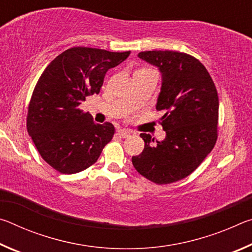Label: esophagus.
I'll return each mask as SVG.
<instances>
[{
	"mask_svg": "<svg viewBox=\"0 0 252 252\" xmlns=\"http://www.w3.org/2000/svg\"><path fill=\"white\" fill-rule=\"evenodd\" d=\"M117 132H118V134L121 136V138H127V136H130V134H131V132L126 129H119Z\"/></svg>",
	"mask_w": 252,
	"mask_h": 252,
	"instance_id": "obj_1",
	"label": "esophagus"
}]
</instances>
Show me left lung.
<instances>
[{
    "label": "left lung",
    "instance_id": "1",
    "mask_svg": "<svg viewBox=\"0 0 252 252\" xmlns=\"http://www.w3.org/2000/svg\"><path fill=\"white\" fill-rule=\"evenodd\" d=\"M140 59L162 74L157 110H164L160 125L165 139L141 133L144 149L132 157L141 176L157 185L181 180L197 169L218 138L219 99L216 85L201 62L177 51H144Z\"/></svg>",
    "mask_w": 252,
    "mask_h": 252
}]
</instances>
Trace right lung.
I'll use <instances>...</instances> for the list:
<instances>
[{"label": "right lung", "mask_w": 252, "mask_h": 252, "mask_svg": "<svg viewBox=\"0 0 252 252\" xmlns=\"http://www.w3.org/2000/svg\"><path fill=\"white\" fill-rule=\"evenodd\" d=\"M129 55L130 51L71 48L41 74L29 104L27 127L41 157L57 171L73 174L91 167L112 140V123L97 125L79 105L88 95L99 94L108 70Z\"/></svg>", "instance_id": "add662e5"}]
</instances>
